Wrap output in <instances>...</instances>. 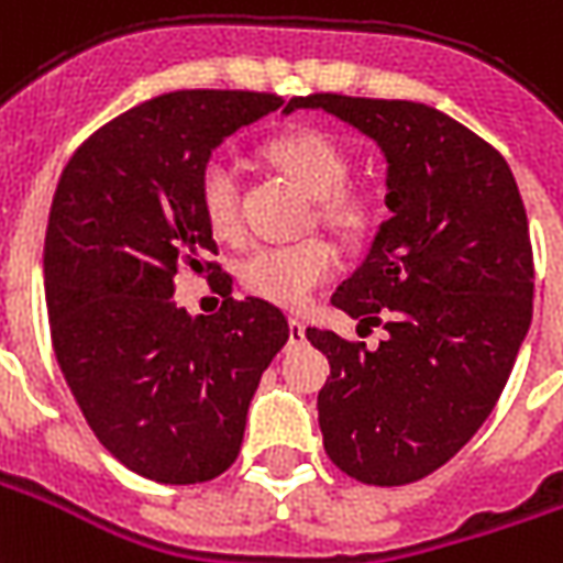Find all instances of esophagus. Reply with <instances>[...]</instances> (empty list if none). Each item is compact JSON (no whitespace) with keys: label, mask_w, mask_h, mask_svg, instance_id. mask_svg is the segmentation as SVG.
<instances>
[{"label":"esophagus","mask_w":563,"mask_h":563,"mask_svg":"<svg viewBox=\"0 0 563 563\" xmlns=\"http://www.w3.org/2000/svg\"><path fill=\"white\" fill-rule=\"evenodd\" d=\"M305 332H308V325H305V320H298V317H292V320H289V338H292V341H305Z\"/></svg>","instance_id":"1"}]
</instances>
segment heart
<instances>
[{
    "label": "heart",
    "instance_id": "1",
    "mask_svg": "<svg viewBox=\"0 0 563 563\" xmlns=\"http://www.w3.org/2000/svg\"><path fill=\"white\" fill-rule=\"evenodd\" d=\"M268 161L283 170L301 191L317 198V216L347 238H363L377 222V200L372 191L347 188L350 158L344 145L329 133L301 131L280 133L265 145ZM198 207L216 238L241 234V195L231 164L210 158L198 173ZM335 250L320 238H308L280 246H258L241 262V280L258 298L301 308L310 292L332 277Z\"/></svg>",
    "mask_w": 563,
    "mask_h": 563
}]
</instances>
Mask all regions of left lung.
<instances>
[{"label": "left lung", "instance_id": "8db88e82", "mask_svg": "<svg viewBox=\"0 0 563 563\" xmlns=\"http://www.w3.org/2000/svg\"><path fill=\"white\" fill-rule=\"evenodd\" d=\"M289 109L332 112L387 158L393 216L332 295L387 338L308 341L332 365L317 399L325 454L365 485H411L473 439L509 380L533 313L528 213L500 152L432 106L310 93Z\"/></svg>", "mask_w": 563, "mask_h": 563}]
</instances>
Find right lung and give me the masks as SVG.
<instances>
[{"label":"right lung","mask_w":563,"mask_h":563,"mask_svg":"<svg viewBox=\"0 0 563 563\" xmlns=\"http://www.w3.org/2000/svg\"><path fill=\"white\" fill-rule=\"evenodd\" d=\"M280 106L258 90L145 100L90 133L54 191L45 301L57 363L106 451L161 485L210 482L238 460L250 399L289 341L280 308L231 298L198 207L210 152ZM183 264L217 274L216 318L175 305Z\"/></svg>","instance_id":"obj_1"}]
</instances>
